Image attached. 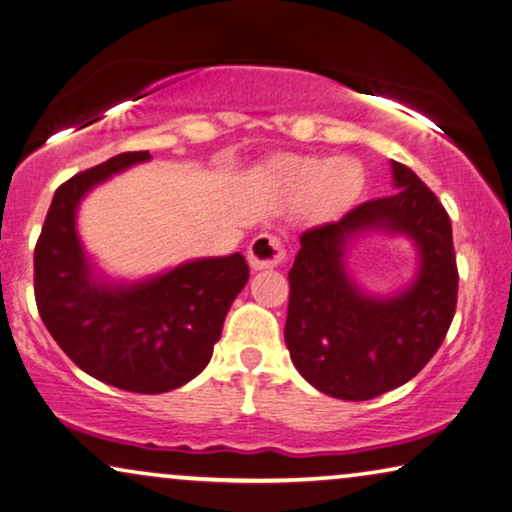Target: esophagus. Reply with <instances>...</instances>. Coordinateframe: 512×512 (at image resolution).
<instances>
[{
	"mask_svg": "<svg viewBox=\"0 0 512 512\" xmlns=\"http://www.w3.org/2000/svg\"><path fill=\"white\" fill-rule=\"evenodd\" d=\"M285 259V248L282 241L273 234H257L248 246V264L253 266V271L273 269V266L282 264Z\"/></svg>",
	"mask_w": 512,
	"mask_h": 512,
	"instance_id": "1",
	"label": "esophagus"
}]
</instances>
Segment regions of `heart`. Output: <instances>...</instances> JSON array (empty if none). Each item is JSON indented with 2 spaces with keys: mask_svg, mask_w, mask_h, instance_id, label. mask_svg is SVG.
<instances>
[{
  "mask_svg": "<svg viewBox=\"0 0 512 512\" xmlns=\"http://www.w3.org/2000/svg\"><path fill=\"white\" fill-rule=\"evenodd\" d=\"M280 179L294 193L312 190V204L322 218L345 211L361 195L365 172L352 156H335L331 160L317 156H289L278 167Z\"/></svg>",
  "mask_w": 512,
  "mask_h": 512,
  "instance_id": "b5f03b06",
  "label": "heart"
}]
</instances>
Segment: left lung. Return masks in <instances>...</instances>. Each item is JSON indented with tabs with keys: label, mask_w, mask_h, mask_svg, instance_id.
<instances>
[{
	"label": "left lung",
	"mask_w": 512,
	"mask_h": 512,
	"mask_svg": "<svg viewBox=\"0 0 512 512\" xmlns=\"http://www.w3.org/2000/svg\"><path fill=\"white\" fill-rule=\"evenodd\" d=\"M391 167L398 193L303 232L289 269V356L305 381L338 400H372L407 384L437 354L455 315L451 218L407 165ZM377 229L409 235L419 248L417 278L395 297L365 295L344 266L348 241Z\"/></svg>",
	"instance_id": "obj_1"
}]
</instances>
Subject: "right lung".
<instances>
[{
  "mask_svg": "<svg viewBox=\"0 0 512 512\" xmlns=\"http://www.w3.org/2000/svg\"><path fill=\"white\" fill-rule=\"evenodd\" d=\"M149 158V151H128L61 183L36 241L34 294L45 329L80 370L121 391L154 395L207 368L250 271L234 253L193 259L131 285L98 276L75 230L82 197Z\"/></svg>",
  "mask_w": 512,
  "mask_h": 512,
  "instance_id": "right-lung-1",
  "label": "right lung"
}]
</instances>
